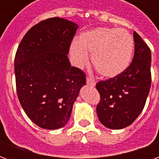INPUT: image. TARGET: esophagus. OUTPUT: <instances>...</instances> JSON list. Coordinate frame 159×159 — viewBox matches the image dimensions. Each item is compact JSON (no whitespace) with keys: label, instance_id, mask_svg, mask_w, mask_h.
<instances>
[{"label":"esophagus","instance_id":"obj_1","mask_svg":"<svg viewBox=\"0 0 159 159\" xmlns=\"http://www.w3.org/2000/svg\"><path fill=\"white\" fill-rule=\"evenodd\" d=\"M87 84H89L90 86H95V81L93 79V78H91L89 76H88L87 77Z\"/></svg>","mask_w":159,"mask_h":159}]
</instances>
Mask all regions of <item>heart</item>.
Instances as JSON below:
<instances>
[{
	"instance_id": "obj_1",
	"label": "heart",
	"mask_w": 159,
	"mask_h": 159,
	"mask_svg": "<svg viewBox=\"0 0 159 159\" xmlns=\"http://www.w3.org/2000/svg\"><path fill=\"white\" fill-rule=\"evenodd\" d=\"M133 36L124 29L97 27L82 33L70 45V59L81 67L88 60V53L94 68L105 77H115L129 67L133 56Z\"/></svg>"
}]
</instances>
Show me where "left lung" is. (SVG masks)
<instances>
[{"label":"left lung","instance_id":"1","mask_svg":"<svg viewBox=\"0 0 159 159\" xmlns=\"http://www.w3.org/2000/svg\"><path fill=\"white\" fill-rule=\"evenodd\" d=\"M134 54L123 73L96 83L100 100L97 115L108 129L129 126L143 110L151 88V50L135 31Z\"/></svg>","mask_w":159,"mask_h":159}]
</instances>
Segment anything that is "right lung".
Masks as SVG:
<instances>
[{
    "label": "right lung",
    "mask_w": 159,
    "mask_h": 159,
    "mask_svg": "<svg viewBox=\"0 0 159 159\" xmlns=\"http://www.w3.org/2000/svg\"><path fill=\"white\" fill-rule=\"evenodd\" d=\"M78 25L61 18L42 20L27 31L14 60L16 89L26 115L37 126L57 129L69 120L80 89L82 70L67 57Z\"/></svg>",
    "instance_id": "right-lung-1"
}]
</instances>
